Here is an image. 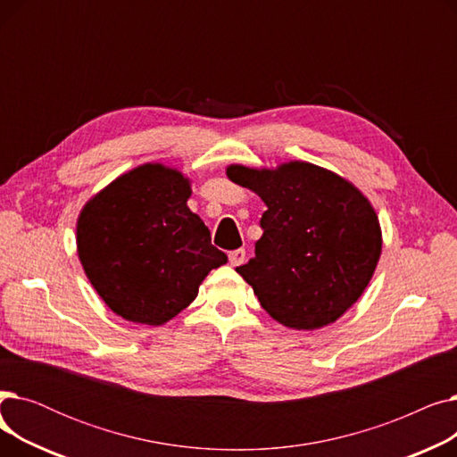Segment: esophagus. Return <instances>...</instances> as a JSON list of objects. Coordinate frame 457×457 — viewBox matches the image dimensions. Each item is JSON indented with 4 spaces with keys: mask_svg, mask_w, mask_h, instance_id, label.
<instances>
[{
    "mask_svg": "<svg viewBox=\"0 0 457 457\" xmlns=\"http://www.w3.org/2000/svg\"><path fill=\"white\" fill-rule=\"evenodd\" d=\"M245 259H246V250H245V248H238V250L229 252V262H231V267H241L243 262H245Z\"/></svg>",
    "mask_w": 457,
    "mask_h": 457,
    "instance_id": "34e87169",
    "label": "esophagus"
}]
</instances>
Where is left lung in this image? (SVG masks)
<instances>
[{"instance_id": "left-lung-1", "label": "left lung", "mask_w": 457, "mask_h": 457, "mask_svg": "<svg viewBox=\"0 0 457 457\" xmlns=\"http://www.w3.org/2000/svg\"><path fill=\"white\" fill-rule=\"evenodd\" d=\"M228 178L267 204L255 255L237 267L261 307L293 329L337 320L367 289L381 253L369 200L337 174L302 161L276 170L231 164Z\"/></svg>"}]
</instances>
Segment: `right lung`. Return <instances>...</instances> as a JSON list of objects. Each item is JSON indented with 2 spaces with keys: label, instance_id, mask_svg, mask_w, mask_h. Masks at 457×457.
Instances as JSON below:
<instances>
[{
  "label": "right lung",
  "instance_id": "add662e5",
  "mask_svg": "<svg viewBox=\"0 0 457 457\" xmlns=\"http://www.w3.org/2000/svg\"><path fill=\"white\" fill-rule=\"evenodd\" d=\"M188 179L162 164L120 176L81 211L78 253L87 278L118 317L161 326L196 298L228 261L187 207Z\"/></svg>",
  "mask_w": 457,
  "mask_h": 457
}]
</instances>
